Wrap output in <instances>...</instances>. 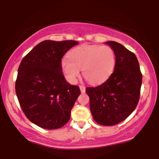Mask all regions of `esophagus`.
I'll list each match as a JSON object with an SVG mask.
<instances>
[{"label":"esophagus","mask_w":159,"mask_h":159,"mask_svg":"<svg viewBox=\"0 0 159 159\" xmlns=\"http://www.w3.org/2000/svg\"><path fill=\"white\" fill-rule=\"evenodd\" d=\"M80 87V90H81V92L82 93H85V87L84 85H80L79 86Z\"/></svg>","instance_id":"1"}]
</instances>
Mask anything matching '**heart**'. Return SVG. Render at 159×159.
I'll use <instances>...</instances> for the list:
<instances>
[{
	"label": "heart",
	"instance_id": "heart-1",
	"mask_svg": "<svg viewBox=\"0 0 159 159\" xmlns=\"http://www.w3.org/2000/svg\"><path fill=\"white\" fill-rule=\"evenodd\" d=\"M69 58L62 61V69L69 81L83 75L91 84L102 83L112 73L115 65L114 52L107 45H81L72 49Z\"/></svg>",
	"mask_w": 159,
	"mask_h": 159
}]
</instances>
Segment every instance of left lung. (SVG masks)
<instances>
[{
    "mask_svg": "<svg viewBox=\"0 0 159 159\" xmlns=\"http://www.w3.org/2000/svg\"><path fill=\"white\" fill-rule=\"evenodd\" d=\"M114 52L116 63L111 76L102 84L87 87L90 107L96 123L114 125L134 111L139 101L142 74L134 53L114 41L106 42Z\"/></svg>",
    "mask_w": 159,
    "mask_h": 159,
    "instance_id": "left-lung-1",
    "label": "left lung"
}]
</instances>
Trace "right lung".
<instances>
[{
    "label": "right lung",
    "instance_id": "add662e5",
    "mask_svg": "<svg viewBox=\"0 0 159 159\" xmlns=\"http://www.w3.org/2000/svg\"><path fill=\"white\" fill-rule=\"evenodd\" d=\"M77 41L41 42L23 58L18 69L16 93L25 116L46 129L61 128L70 119L80 94L62 72L61 60Z\"/></svg>",
    "mask_w": 159,
    "mask_h": 159
}]
</instances>
